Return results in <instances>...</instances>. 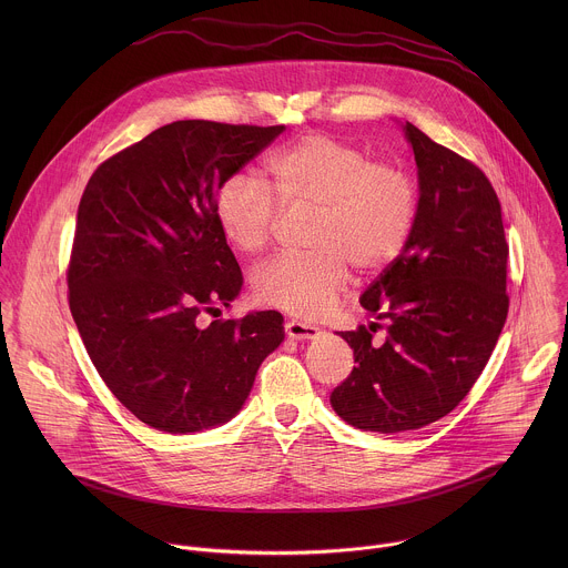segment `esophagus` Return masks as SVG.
Wrapping results in <instances>:
<instances>
[{
  "label": "esophagus",
  "instance_id": "1",
  "mask_svg": "<svg viewBox=\"0 0 568 568\" xmlns=\"http://www.w3.org/2000/svg\"><path fill=\"white\" fill-rule=\"evenodd\" d=\"M284 327H286V334H288L291 338H297V341H308V338H317V336H320V327L304 324V322H300V320H288Z\"/></svg>",
  "mask_w": 568,
  "mask_h": 568
}]
</instances>
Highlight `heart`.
I'll use <instances>...</instances> for the list:
<instances>
[{
	"label": "heart",
	"instance_id": "obj_1",
	"mask_svg": "<svg viewBox=\"0 0 568 568\" xmlns=\"http://www.w3.org/2000/svg\"><path fill=\"white\" fill-rule=\"evenodd\" d=\"M264 170L284 210L315 212L308 236L315 251L277 255L255 271L253 297L262 306L317 320L347 286L349 266L374 275L403 255L419 207L417 183L403 165L374 162L345 140L308 133L275 151ZM272 195L251 172L223 179L214 216L234 248L257 253L271 243L280 219Z\"/></svg>",
	"mask_w": 568,
	"mask_h": 568
}]
</instances>
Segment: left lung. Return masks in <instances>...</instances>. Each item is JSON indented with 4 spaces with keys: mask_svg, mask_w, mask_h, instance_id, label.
<instances>
[{
    "mask_svg": "<svg viewBox=\"0 0 568 568\" xmlns=\"http://www.w3.org/2000/svg\"><path fill=\"white\" fill-rule=\"evenodd\" d=\"M405 135L417 163V221L403 255L361 297L376 322L338 332L356 365L329 396L338 417L374 433L422 428L459 405L509 308V246L489 179L410 122ZM376 326L388 329L383 344L373 341Z\"/></svg>",
    "mask_w": 568,
    "mask_h": 568,
    "instance_id": "obj_1",
    "label": "left lung"
}]
</instances>
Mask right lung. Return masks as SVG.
<instances>
[{"label": "right lung", "instance_id": "1", "mask_svg": "<svg viewBox=\"0 0 568 568\" xmlns=\"http://www.w3.org/2000/svg\"><path fill=\"white\" fill-rule=\"evenodd\" d=\"M284 129L179 120L100 163L82 192L70 311L104 385L158 430L232 419L284 341L277 311L199 324L243 288L216 190Z\"/></svg>", "mask_w": 568, "mask_h": 568}]
</instances>
